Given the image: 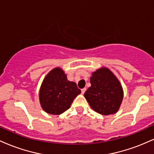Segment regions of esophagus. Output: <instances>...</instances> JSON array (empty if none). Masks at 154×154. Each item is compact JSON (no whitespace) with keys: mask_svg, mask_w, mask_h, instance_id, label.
I'll return each instance as SVG.
<instances>
[{"mask_svg":"<svg viewBox=\"0 0 154 154\" xmlns=\"http://www.w3.org/2000/svg\"><path fill=\"white\" fill-rule=\"evenodd\" d=\"M85 91H86V88H82V89L81 90V92H82V94H84V93H85Z\"/></svg>","mask_w":154,"mask_h":154,"instance_id":"esophagus-1","label":"esophagus"}]
</instances>
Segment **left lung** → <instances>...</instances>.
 Returning <instances> with one entry per match:
<instances>
[{
  "label": "left lung",
  "instance_id": "obj_1",
  "mask_svg": "<svg viewBox=\"0 0 154 154\" xmlns=\"http://www.w3.org/2000/svg\"><path fill=\"white\" fill-rule=\"evenodd\" d=\"M91 86L84 96L92 109L103 115L115 114L123 98L121 84L109 69L101 68L92 74Z\"/></svg>",
  "mask_w": 154,
  "mask_h": 154
}]
</instances>
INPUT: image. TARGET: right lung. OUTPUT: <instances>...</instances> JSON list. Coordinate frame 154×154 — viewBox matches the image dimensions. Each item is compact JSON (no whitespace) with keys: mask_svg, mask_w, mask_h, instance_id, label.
I'll return each mask as SVG.
<instances>
[{"mask_svg":"<svg viewBox=\"0 0 154 154\" xmlns=\"http://www.w3.org/2000/svg\"><path fill=\"white\" fill-rule=\"evenodd\" d=\"M80 93L77 84L69 81L62 69L56 68L44 79L39 98L45 112L58 115L69 109L74 99Z\"/></svg>","mask_w":154,"mask_h":154,"instance_id":"1","label":"right lung"}]
</instances>
